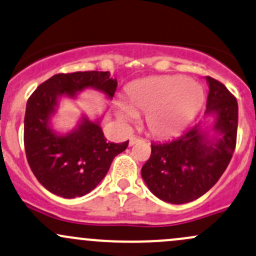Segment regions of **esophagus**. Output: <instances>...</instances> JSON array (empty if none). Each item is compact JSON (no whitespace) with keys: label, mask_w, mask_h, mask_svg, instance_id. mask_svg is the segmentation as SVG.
<instances>
[{"label":"esophagus","mask_w":256,"mask_h":256,"mask_svg":"<svg viewBox=\"0 0 256 256\" xmlns=\"http://www.w3.org/2000/svg\"><path fill=\"white\" fill-rule=\"evenodd\" d=\"M142 140L140 138V137H137V136H131L130 138H128V144L130 146H134V143H137V142H141Z\"/></svg>","instance_id":"esophagus-1"}]
</instances>
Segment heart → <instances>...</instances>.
<instances>
[{"label": "heart", "mask_w": 256, "mask_h": 256, "mask_svg": "<svg viewBox=\"0 0 256 256\" xmlns=\"http://www.w3.org/2000/svg\"><path fill=\"white\" fill-rule=\"evenodd\" d=\"M203 102V87L196 81L176 75L147 78L128 87L116 115L122 122H130L144 113V124L153 136L172 137L186 128Z\"/></svg>", "instance_id": "1"}]
</instances>
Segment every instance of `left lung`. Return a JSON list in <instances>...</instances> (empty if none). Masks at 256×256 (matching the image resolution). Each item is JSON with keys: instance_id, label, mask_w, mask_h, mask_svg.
<instances>
[{"instance_id": "left-lung-1", "label": "left lung", "mask_w": 256, "mask_h": 256, "mask_svg": "<svg viewBox=\"0 0 256 256\" xmlns=\"http://www.w3.org/2000/svg\"><path fill=\"white\" fill-rule=\"evenodd\" d=\"M209 94L206 119L181 136L152 143L150 159L142 166L146 184L154 196L170 204H184L206 194L226 170L236 147L237 100L226 86L206 76Z\"/></svg>"}]
</instances>
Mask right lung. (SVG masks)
Instances as JSON below:
<instances>
[{
  "mask_svg": "<svg viewBox=\"0 0 256 256\" xmlns=\"http://www.w3.org/2000/svg\"><path fill=\"white\" fill-rule=\"evenodd\" d=\"M116 85L109 72L57 74L41 84L28 100L24 118L26 159L35 178L53 194L72 199L90 193L128 144V141H106L100 128L103 115L90 120L82 114L69 132L54 130L52 119L60 100L63 97L76 100L78 94L87 88L112 100Z\"/></svg>",
  "mask_w": 256,
  "mask_h": 256,
  "instance_id": "right-lung-1",
  "label": "right lung"
}]
</instances>
